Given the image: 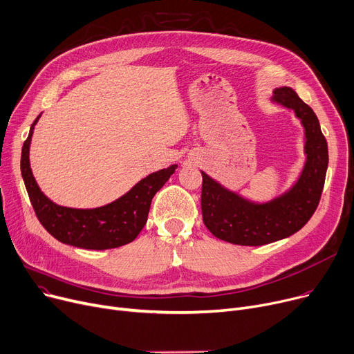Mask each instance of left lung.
<instances>
[{"instance_id":"obj_1","label":"left lung","mask_w":354,"mask_h":354,"mask_svg":"<svg viewBox=\"0 0 354 354\" xmlns=\"http://www.w3.org/2000/svg\"><path fill=\"white\" fill-rule=\"evenodd\" d=\"M272 101L293 110L304 127L306 162L297 181L281 196L257 203L203 176L201 213L205 227L220 240L240 245H263L297 233L316 212L328 165L327 141L319 118L290 87L273 91Z\"/></svg>"}]
</instances>
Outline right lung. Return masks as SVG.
Masks as SVG:
<instances>
[{
	"label": "right lung",
	"instance_id": "add662e5",
	"mask_svg": "<svg viewBox=\"0 0 354 354\" xmlns=\"http://www.w3.org/2000/svg\"><path fill=\"white\" fill-rule=\"evenodd\" d=\"M39 117L31 124L21 151V174L39 223L58 241L87 250H107L131 243L147 223L153 197L176 171L177 164L149 174L129 193L97 209L58 205L39 190L30 167V144Z\"/></svg>",
	"mask_w": 354,
	"mask_h": 354
}]
</instances>
